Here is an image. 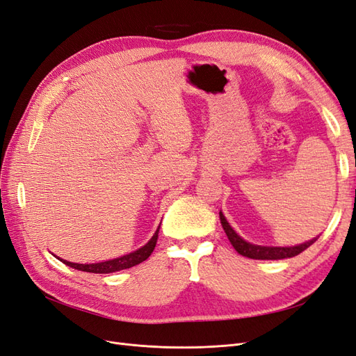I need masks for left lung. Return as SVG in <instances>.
Here are the masks:
<instances>
[{"instance_id": "8db88e82", "label": "left lung", "mask_w": 356, "mask_h": 356, "mask_svg": "<svg viewBox=\"0 0 356 356\" xmlns=\"http://www.w3.org/2000/svg\"><path fill=\"white\" fill-rule=\"evenodd\" d=\"M220 220H221V225L227 234V238L230 241V243L233 245V248L236 251H238L241 255L248 257V258H252V260H282V258H291V257H296L300 252H303L305 250L315 243L318 238L310 239L305 243H300V245H294V246H261V245H254L246 242L243 238L236 233L233 230L232 225L229 224V221L225 220L224 213L220 211Z\"/></svg>"}]
</instances>
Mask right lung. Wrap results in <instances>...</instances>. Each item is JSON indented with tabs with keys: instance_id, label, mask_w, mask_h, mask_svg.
Here are the masks:
<instances>
[{
	"instance_id": "add662e5",
	"label": "right lung",
	"mask_w": 356,
	"mask_h": 356,
	"mask_svg": "<svg viewBox=\"0 0 356 356\" xmlns=\"http://www.w3.org/2000/svg\"><path fill=\"white\" fill-rule=\"evenodd\" d=\"M159 229L160 225L157 227L156 233L153 234V238L149 239L144 246L139 248V250L131 252V254H126V255H122L118 258H114V260H108V261H101V263H92V264H79V263H71V261H67V260H62V258H59V260L67 264L72 268H77V270H81V272H89V273H113V272H120V270H124V268H129V267H134L139 263L145 261L147 258L152 255V252L154 251L156 248V243H157V238H159Z\"/></svg>"
}]
</instances>
